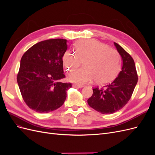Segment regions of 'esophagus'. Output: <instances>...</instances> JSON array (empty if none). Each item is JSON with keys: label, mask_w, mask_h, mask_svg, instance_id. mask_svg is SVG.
Here are the masks:
<instances>
[{"label": "esophagus", "mask_w": 155, "mask_h": 155, "mask_svg": "<svg viewBox=\"0 0 155 155\" xmlns=\"http://www.w3.org/2000/svg\"><path fill=\"white\" fill-rule=\"evenodd\" d=\"M73 87H76V88H82L83 87V85H78V84H74Z\"/></svg>", "instance_id": "34e87169"}]
</instances>
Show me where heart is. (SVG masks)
Instances as JSON below:
<instances>
[{
	"label": "heart",
	"mask_w": 155,
	"mask_h": 155,
	"mask_svg": "<svg viewBox=\"0 0 155 155\" xmlns=\"http://www.w3.org/2000/svg\"><path fill=\"white\" fill-rule=\"evenodd\" d=\"M75 49L77 54L72 50L64 54V68L72 72L80 66L81 60L85 61L84 68L74 70L69 75L70 81L84 85L94 80L97 83L104 84L113 80L119 73L122 63L121 55L107 45L96 39H84L78 42Z\"/></svg>",
	"instance_id": "heart-1"
}]
</instances>
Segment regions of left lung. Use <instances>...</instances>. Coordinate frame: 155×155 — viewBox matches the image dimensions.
<instances>
[{
    "mask_svg": "<svg viewBox=\"0 0 155 155\" xmlns=\"http://www.w3.org/2000/svg\"><path fill=\"white\" fill-rule=\"evenodd\" d=\"M123 60V66L118 77L101 88H93L92 96L87 102L92 109L101 114H112L120 110L130 99L138 82L134 61L130 55L114 43Z\"/></svg>",
    "mask_w": 155,
    "mask_h": 155,
    "instance_id": "obj_1",
    "label": "left lung"
}]
</instances>
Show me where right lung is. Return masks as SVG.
Masks as SVG:
<instances>
[{"instance_id":"1","label":"right lung","mask_w":155,"mask_h":155,"mask_svg":"<svg viewBox=\"0 0 155 155\" xmlns=\"http://www.w3.org/2000/svg\"><path fill=\"white\" fill-rule=\"evenodd\" d=\"M67 40L52 39L33 45L23 54L17 80L22 97L31 109L47 113L61 107L72 83L65 78L63 56Z\"/></svg>"}]
</instances>
